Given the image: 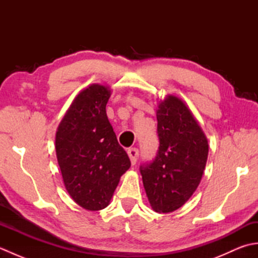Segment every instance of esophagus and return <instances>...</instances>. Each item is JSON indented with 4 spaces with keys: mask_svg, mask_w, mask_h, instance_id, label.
<instances>
[{
    "mask_svg": "<svg viewBox=\"0 0 258 258\" xmlns=\"http://www.w3.org/2000/svg\"><path fill=\"white\" fill-rule=\"evenodd\" d=\"M127 154H128V156H130L131 163H132V165H134V164L136 163V161H138L139 150L135 149V147H132V149H128V150H127Z\"/></svg>",
    "mask_w": 258,
    "mask_h": 258,
    "instance_id": "esophagus-1",
    "label": "esophagus"
}]
</instances>
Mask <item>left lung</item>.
<instances>
[{"instance_id":"8db88e82","label":"left lung","mask_w":258,"mask_h":258,"mask_svg":"<svg viewBox=\"0 0 258 258\" xmlns=\"http://www.w3.org/2000/svg\"><path fill=\"white\" fill-rule=\"evenodd\" d=\"M157 154L140 167L147 199L157 213H171L193 195L204 173L208 142L188 106L174 95L156 111Z\"/></svg>"}]
</instances>
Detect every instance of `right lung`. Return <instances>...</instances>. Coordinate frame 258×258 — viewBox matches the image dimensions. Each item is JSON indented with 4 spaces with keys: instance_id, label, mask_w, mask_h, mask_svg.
Masks as SVG:
<instances>
[{
    "instance_id": "add662e5",
    "label": "right lung",
    "mask_w": 258,
    "mask_h": 258,
    "mask_svg": "<svg viewBox=\"0 0 258 258\" xmlns=\"http://www.w3.org/2000/svg\"><path fill=\"white\" fill-rule=\"evenodd\" d=\"M109 87L92 84L74 98L59 123L55 151L72 200L87 211L105 208L131 161L106 115Z\"/></svg>"
}]
</instances>
